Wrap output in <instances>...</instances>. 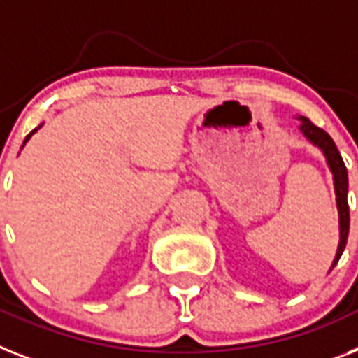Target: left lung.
Wrapping results in <instances>:
<instances>
[{"mask_svg":"<svg viewBox=\"0 0 358 358\" xmlns=\"http://www.w3.org/2000/svg\"><path fill=\"white\" fill-rule=\"evenodd\" d=\"M300 120V131L303 133V137L311 144L318 146L326 157L327 166L333 173V185H335V196H336V210H338V230H341V239H338V249H336V256L333 259L331 268L338 264L342 252L345 249V241H348V234H350V206H348V170L342 161L341 152L336 150L333 138L327 135L324 129L311 122L306 117H298ZM329 268V271H331Z\"/></svg>","mask_w":358,"mask_h":358,"instance_id":"1","label":"left lung"}]
</instances>
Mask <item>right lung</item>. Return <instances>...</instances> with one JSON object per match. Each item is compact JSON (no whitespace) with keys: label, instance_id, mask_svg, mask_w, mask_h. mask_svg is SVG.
Here are the masks:
<instances>
[{"label":"right lung","instance_id":"1","mask_svg":"<svg viewBox=\"0 0 358 358\" xmlns=\"http://www.w3.org/2000/svg\"><path fill=\"white\" fill-rule=\"evenodd\" d=\"M38 128H40V126H38ZM38 128H36V129H32V131L29 133V135H27V137H25V141H23V146H25V143H27V141H29V138L32 137V133H36V131H38Z\"/></svg>","mask_w":358,"mask_h":358}]
</instances>
